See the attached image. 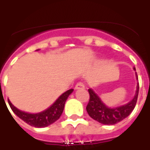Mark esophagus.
<instances>
[{"label": "esophagus", "instance_id": "obj_1", "mask_svg": "<svg viewBox=\"0 0 150 150\" xmlns=\"http://www.w3.org/2000/svg\"><path fill=\"white\" fill-rule=\"evenodd\" d=\"M84 84L83 83H81V82H79V83H78L75 85V89H84Z\"/></svg>", "mask_w": 150, "mask_h": 150}]
</instances>
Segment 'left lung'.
<instances>
[{"label":"left lung","instance_id":"8db88e82","mask_svg":"<svg viewBox=\"0 0 150 150\" xmlns=\"http://www.w3.org/2000/svg\"><path fill=\"white\" fill-rule=\"evenodd\" d=\"M135 70V68H134ZM137 75V74H136ZM139 91V83L137 85V91L134 98L126 105L110 108L104 104L91 89L88 90L90 95L89 103L86 106V111L93 119L104 125H115L130 115L136 106Z\"/></svg>","mask_w":150,"mask_h":150}]
</instances>
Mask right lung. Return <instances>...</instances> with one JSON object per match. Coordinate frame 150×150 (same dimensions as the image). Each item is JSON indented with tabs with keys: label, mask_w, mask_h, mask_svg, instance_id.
Segmentation results:
<instances>
[{
	"label": "right lung",
	"mask_w": 150,
	"mask_h": 150,
	"mask_svg": "<svg viewBox=\"0 0 150 150\" xmlns=\"http://www.w3.org/2000/svg\"><path fill=\"white\" fill-rule=\"evenodd\" d=\"M72 91L73 89H70L64 92L48 109L38 114H28L26 112L21 111L13 106L9 100H8V102L14 114H16L24 122L34 127L42 128V127L50 126L51 124L54 123L55 121H57L59 118L64 111V105L66 103L67 98L71 94Z\"/></svg>",
	"instance_id": "1"
}]
</instances>
